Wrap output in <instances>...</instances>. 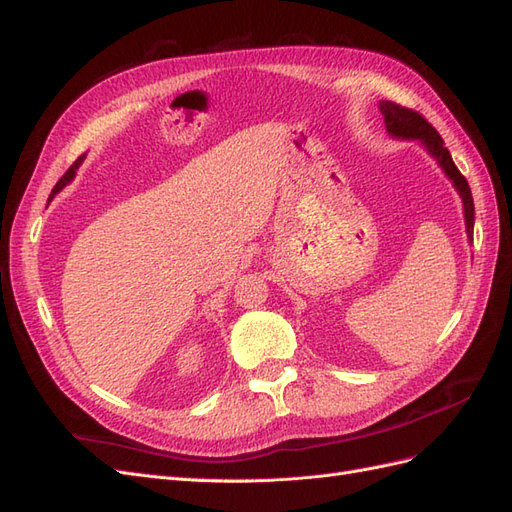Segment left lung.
<instances>
[{"label": "left lung", "instance_id": "1", "mask_svg": "<svg viewBox=\"0 0 512 512\" xmlns=\"http://www.w3.org/2000/svg\"><path fill=\"white\" fill-rule=\"evenodd\" d=\"M380 113L384 117V126L386 132H389L393 138H401V141H418L421 147L429 153V156L438 162L442 168V173L451 179L453 188L457 190L461 203H463V220H466V235L468 241H472L474 235V198L470 192V185L459 173V168L455 166L451 153L444 147L442 136L436 132V128L431 123L418 115L416 111H410L406 106H399L389 100H380Z\"/></svg>", "mask_w": 512, "mask_h": 512}]
</instances>
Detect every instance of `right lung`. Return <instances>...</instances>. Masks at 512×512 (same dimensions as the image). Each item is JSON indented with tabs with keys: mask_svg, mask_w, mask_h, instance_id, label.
Masks as SVG:
<instances>
[{
	"mask_svg": "<svg viewBox=\"0 0 512 512\" xmlns=\"http://www.w3.org/2000/svg\"><path fill=\"white\" fill-rule=\"evenodd\" d=\"M83 160H85V156H81L79 160H76L70 168H68V173L64 175V177H61L59 181H57V185H55V188H53V192H51V196H49V200H53L55 198V194H59L61 190H64L66 188V185L74 179V175H76V170H79V166L83 164Z\"/></svg>",
	"mask_w": 512,
	"mask_h": 512,
	"instance_id": "1",
	"label": "right lung"
}]
</instances>
